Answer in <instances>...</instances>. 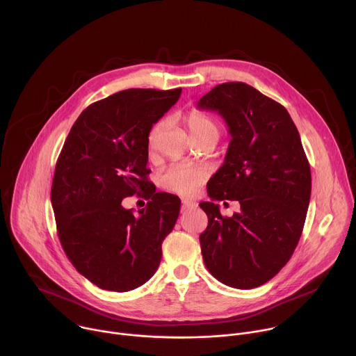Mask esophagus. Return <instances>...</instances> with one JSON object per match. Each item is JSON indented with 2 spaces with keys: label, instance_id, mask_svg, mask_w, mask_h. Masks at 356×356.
Listing matches in <instances>:
<instances>
[{
  "label": "esophagus",
  "instance_id": "obj_1",
  "mask_svg": "<svg viewBox=\"0 0 356 356\" xmlns=\"http://www.w3.org/2000/svg\"><path fill=\"white\" fill-rule=\"evenodd\" d=\"M197 204L194 201H190V200H181V211H186V210H188V209H193V207H195Z\"/></svg>",
  "mask_w": 356,
  "mask_h": 356
}]
</instances>
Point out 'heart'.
I'll return each instance as SVG.
<instances>
[{"instance_id":"b5f03b06","label":"heart","mask_w":356,"mask_h":356,"mask_svg":"<svg viewBox=\"0 0 356 356\" xmlns=\"http://www.w3.org/2000/svg\"><path fill=\"white\" fill-rule=\"evenodd\" d=\"M186 125L194 139H201L206 136H214L218 139L220 127L217 121L201 110H190L184 117ZM166 121L159 120L156 124L152 125L147 134V150L149 154H154L156 140L161 132L165 129ZM209 173L206 168L194 163L176 162L172 163L162 175V184L172 193L180 195H191L197 191V188L206 181Z\"/></svg>"}]
</instances>
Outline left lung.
<instances>
[{"instance_id": "1", "label": "left lung", "mask_w": 356, "mask_h": 356, "mask_svg": "<svg viewBox=\"0 0 356 356\" xmlns=\"http://www.w3.org/2000/svg\"><path fill=\"white\" fill-rule=\"evenodd\" d=\"M197 107L218 111L232 138L207 193L241 206L224 217L218 204L200 202L209 217L202 259L227 286H262L289 262L302 232L312 194L306 152L287 110L246 83L218 84Z\"/></svg>"}]
</instances>
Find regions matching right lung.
Here are the masks:
<instances>
[{"label": "right lung", "instance_id": "add662e5", "mask_svg": "<svg viewBox=\"0 0 356 356\" xmlns=\"http://www.w3.org/2000/svg\"><path fill=\"white\" fill-rule=\"evenodd\" d=\"M181 88H129L90 104L72 127L56 162L50 200L69 261L91 283L129 291L155 275L180 198L147 180V134ZM149 199L135 216L122 198Z\"/></svg>", "mask_w": 356, "mask_h": 356}]
</instances>
